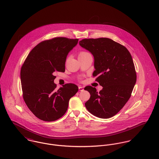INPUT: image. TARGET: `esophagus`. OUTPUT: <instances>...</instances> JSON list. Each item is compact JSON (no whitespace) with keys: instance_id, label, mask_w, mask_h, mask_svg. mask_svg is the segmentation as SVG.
Listing matches in <instances>:
<instances>
[{"instance_id":"34e87169","label":"esophagus","mask_w":159,"mask_h":159,"mask_svg":"<svg viewBox=\"0 0 159 159\" xmlns=\"http://www.w3.org/2000/svg\"><path fill=\"white\" fill-rule=\"evenodd\" d=\"M78 89H79V91H83V87H82V86H79Z\"/></svg>"}]
</instances>
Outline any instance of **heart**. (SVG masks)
I'll return each mask as SVG.
<instances>
[{
    "mask_svg": "<svg viewBox=\"0 0 159 159\" xmlns=\"http://www.w3.org/2000/svg\"><path fill=\"white\" fill-rule=\"evenodd\" d=\"M88 54H89L88 53V52H86V51H81L80 52L79 54V56H84V55H86Z\"/></svg>",
    "mask_w": 159,
    "mask_h": 159,
    "instance_id": "b5f03b06",
    "label": "heart"
}]
</instances>
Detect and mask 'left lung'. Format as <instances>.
I'll list each match as a JSON object with an SVG mask.
<instances>
[{
  "label": "left lung",
  "mask_w": 159,
  "mask_h": 159,
  "mask_svg": "<svg viewBox=\"0 0 159 159\" xmlns=\"http://www.w3.org/2000/svg\"><path fill=\"white\" fill-rule=\"evenodd\" d=\"M79 43L93 56L95 70L92 75L103 87L99 92L91 86L85 87L91 94L85 106L98 117H111L129 100L136 83L132 56L124 46L108 38L86 39Z\"/></svg>",
  "instance_id": "8db88e82"
}]
</instances>
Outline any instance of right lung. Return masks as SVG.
<instances>
[{
	"label": "right lung",
	"mask_w": 159,
	"mask_h": 159,
	"mask_svg": "<svg viewBox=\"0 0 159 159\" xmlns=\"http://www.w3.org/2000/svg\"><path fill=\"white\" fill-rule=\"evenodd\" d=\"M78 39L56 37L44 40L29 52L21 69L24 100L39 119L51 122L66 113L69 100L78 91L72 83L66 84L56 91L54 71H65L68 52Z\"/></svg>",
	"instance_id": "obj_1"
}]
</instances>
